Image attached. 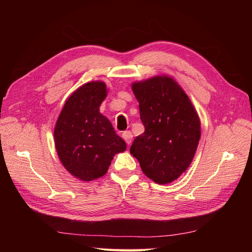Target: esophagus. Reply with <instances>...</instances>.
Listing matches in <instances>:
<instances>
[{
    "label": "esophagus",
    "instance_id": "34e87169",
    "mask_svg": "<svg viewBox=\"0 0 252 252\" xmlns=\"http://www.w3.org/2000/svg\"><path fill=\"white\" fill-rule=\"evenodd\" d=\"M122 137H123V140L126 141V143L129 144V145L132 143L133 134H132L131 131H125V132H123V133H122Z\"/></svg>",
    "mask_w": 252,
    "mask_h": 252
}]
</instances>
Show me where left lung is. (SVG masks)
<instances>
[{"label": "left lung", "instance_id": "8db88e82", "mask_svg": "<svg viewBox=\"0 0 252 252\" xmlns=\"http://www.w3.org/2000/svg\"><path fill=\"white\" fill-rule=\"evenodd\" d=\"M145 132L130 148L143 173L157 184L179 179L189 167L200 140V120L173 78L155 76L132 83Z\"/></svg>", "mask_w": 252, "mask_h": 252}]
</instances>
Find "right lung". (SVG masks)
I'll use <instances>...</instances> for the list:
<instances>
[{"label":"right lung","mask_w":252,"mask_h":252,"mask_svg":"<svg viewBox=\"0 0 252 252\" xmlns=\"http://www.w3.org/2000/svg\"><path fill=\"white\" fill-rule=\"evenodd\" d=\"M107 96L103 81L81 85L69 96L56 121L54 141L62 164L74 178L90 182L107 173L126 144L99 112Z\"/></svg>","instance_id":"right-lung-1"}]
</instances>
